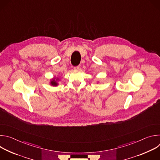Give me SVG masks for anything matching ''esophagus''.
I'll list each match as a JSON object with an SVG mask.
<instances>
[{
  "mask_svg": "<svg viewBox=\"0 0 160 160\" xmlns=\"http://www.w3.org/2000/svg\"><path fill=\"white\" fill-rule=\"evenodd\" d=\"M79 68H80V66H75V67H74V69H75V70H78Z\"/></svg>",
  "mask_w": 160,
  "mask_h": 160,
  "instance_id": "esophagus-1",
  "label": "esophagus"
}]
</instances>
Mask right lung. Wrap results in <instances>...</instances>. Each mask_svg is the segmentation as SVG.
Returning a JSON list of instances; mask_svg holds the SVG:
<instances>
[{"label": "right lung", "instance_id": "add662e5", "mask_svg": "<svg viewBox=\"0 0 160 160\" xmlns=\"http://www.w3.org/2000/svg\"><path fill=\"white\" fill-rule=\"evenodd\" d=\"M58 80H59V79H58V78H52V79L51 80V82H50L51 85H52V86H57V85H58V82H57V81H58Z\"/></svg>", "mask_w": 160, "mask_h": 160}]
</instances>
